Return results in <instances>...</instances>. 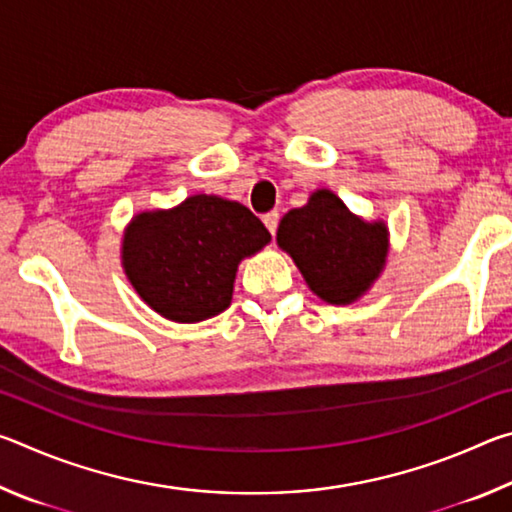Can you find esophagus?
Instances as JSON below:
<instances>
[{
	"instance_id": "obj_1",
	"label": "esophagus",
	"mask_w": 512,
	"mask_h": 512,
	"mask_svg": "<svg viewBox=\"0 0 512 512\" xmlns=\"http://www.w3.org/2000/svg\"><path fill=\"white\" fill-rule=\"evenodd\" d=\"M277 223H280V214H277V212H268V214H264V225L268 228V232H271V235H275Z\"/></svg>"
}]
</instances>
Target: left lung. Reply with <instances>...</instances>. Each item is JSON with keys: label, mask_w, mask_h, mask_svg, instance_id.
<instances>
[{"label": "left lung", "mask_w": 512, "mask_h": 512, "mask_svg": "<svg viewBox=\"0 0 512 512\" xmlns=\"http://www.w3.org/2000/svg\"><path fill=\"white\" fill-rule=\"evenodd\" d=\"M275 241L327 305H352L366 296L391 248L384 221H366L325 187L282 216Z\"/></svg>", "instance_id": "obj_1"}]
</instances>
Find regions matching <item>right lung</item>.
Returning a JSON list of instances; mask_svg holds the SVG:
<instances>
[{
	"instance_id": "right-lung-1",
	"label": "right lung",
	"mask_w": 512,
	"mask_h": 512,
	"mask_svg": "<svg viewBox=\"0 0 512 512\" xmlns=\"http://www.w3.org/2000/svg\"><path fill=\"white\" fill-rule=\"evenodd\" d=\"M271 232L246 205L214 194L137 212L121 237V268L146 305L173 323H201L230 307L239 264Z\"/></svg>"
}]
</instances>
